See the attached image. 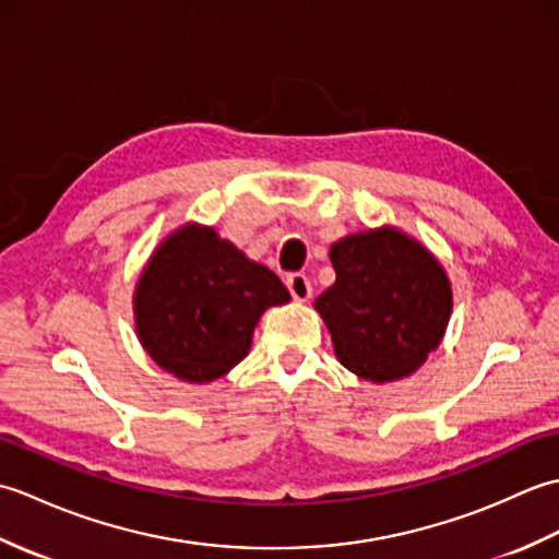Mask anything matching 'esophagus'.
Here are the masks:
<instances>
[{
  "label": "esophagus",
  "mask_w": 559,
  "mask_h": 559,
  "mask_svg": "<svg viewBox=\"0 0 559 559\" xmlns=\"http://www.w3.org/2000/svg\"><path fill=\"white\" fill-rule=\"evenodd\" d=\"M286 286H288V290L293 295V300H298V302L310 300L312 283H310V278L305 276V273H290V276L286 278Z\"/></svg>",
  "instance_id": "1"
}]
</instances>
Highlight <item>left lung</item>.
<instances>
[{
	"label": "left lung",
	"mask_w": 559,
	"mask_h": 559,
	"mask_svg": "<svg viewBox=\"0 0 559 559\" xmlns=\"http://www.w3.org/2000/svg\"><path fill=\"white\" fill-rule=\"evenodd\" d=\"M336 281L314 300L338 362L372 384L411 377L444 338L454 293L439 259L396 225L329 249Z\"/></svg>",
	"instance_id": "8db88e82"
}]
</instances>
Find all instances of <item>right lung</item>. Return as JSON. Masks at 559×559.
I'll return each mask as SVG.
<instances>
[{"instance_id":"obj_1","label":"right lung","mask_w":559,"mask_h":559,"mask_svg":"<svg viewBox=\"0 0 559 559\" xmlns=\"http://www.w3.org/2000/svg\"><path fill=\"white\" fill-rule=\"evenodd\" d=\"M286 302L276 273L192 221L153 249L132 305L148 358L180 382L209 384L247 358L261 314Z\"/></svg>"}]
</instances>
